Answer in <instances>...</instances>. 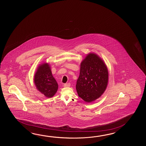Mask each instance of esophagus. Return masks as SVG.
I'll return each instance as SVG.
<instances>
[{
  "instance_id": "34e87169",
  "label": "esophagus",
  "mask_w": 146,
  "mask_h": 146,
  "mask_svg": "<svg viewBox=\"0 0 146 146\" xmlns=\"http://www.w3.org/2000/svg\"><path fill=\"white\" fill-rule=\"evenodd\" d=\"M64 86L65 87H69L70 86V83H67L64 84Z\"/></svg>"
}]
</instances>
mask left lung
<instances>
[{
	"label": "left lung",
	"mask_w": 146,
	"mask_h": 146,
	"mask_svg": "<svg viewBox=\"0 0 146 146\" xmlns=\"http://www.w3.org/2000/svg\"><path fill=\"white\" fill-rule=\"evenodd\" d=\"M108 80L109 72L106 64L96 54L89 53L81 62L76 84L78 96L86 102L95 101L104 92Z\"/></svg>",
	"instance_id": "1"
}]
</instances>
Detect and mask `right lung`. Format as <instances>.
<instances>
[{
    "label": "right lung",
    "mask_w": 146,
    "mask_h": 146,
    "mask_svg": "<svg viewBox=\"0 0 146 146\" xmlns=\"http://www.w3.org/2000/svg\"><path fill=\"white\" fill-rule=\"evenodd\" d=\"M34 82L37 90L47 98L53 97L58 90V84L47 63H43L38 67L34 75Z\"/></svg>",
    "instance_id": "1"
}]
</instances>
